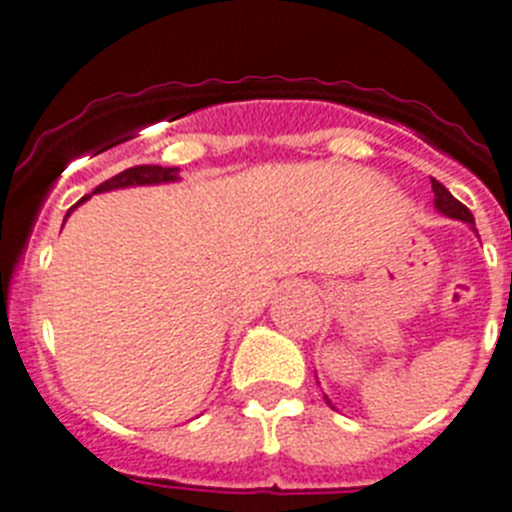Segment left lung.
Listing matches in <instances>:
<instances>
[{
	"label": "left lung",
	"mask_w": 512,
	"mask_h": 512,
	"mask_svg": "<svg viewBox=\"0 0 512 512\" xmlns=\"http://www.w3.org/2000/svg\"><path fill=\"white\" fill-rule=\"evenodd\" d=\"M430 182H433V193H435V201L433 203H435V208H438V211H441L443 216H451V219H459V221H464V224L474 226V216H471L469 208H466L461 201H456V198H453V195L448 193L446 188H443L441 182L433 180V177H430ZM324 399H327V397H324ZM327 404H330V399H327Z\"/></svg>",
	"instance_id": "1"
}]
</instances>
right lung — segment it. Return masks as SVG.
Returning a JSON list of instances; mask_svg holds the SVG:
<instances>
[{"label": "right lung", "mask_w": 512, "mask_h": 512, "mask_svg": "<svg viewBox=\"0 0 512 512\" xmlns=\"http://www.w3.org/2000/svg\"><path fill=\"white\" fill-rule=\"evenodd\" d=\"M177 167H159V164H139V167H131V170H123L121 175L110 177L102 185H97L92 193H108V190H118V188H136V185H162V182H175L180 180L177 177ZM90 198V195H84L82 201H77L74 206L69 208V213ZM66 213V216H69Z\"/></svg>", "instance_id": "1"}]
</instances>
